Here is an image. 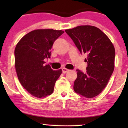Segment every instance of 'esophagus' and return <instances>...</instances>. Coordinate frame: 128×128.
<instances>
[{
    "label": "esophagus",
    "mask_w": 128,
    "mask_h": 128,
    "mask_svg": "<svg viewBox=\"0 0 128 128\" xmlns=\"http://www.w3.org/2000/svg\"><path fill=\"white\" fill-rule=\"evenodd\" d=\"M69 70V69H66V68H63L62 69V73H66V72H68Z\"/></svg>",
    "instance_id": "esophagus-1"
}]
</instances>
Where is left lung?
Masks as SVG:
<instances>
[{"label":"left lung","mask_w":128,"mask_h":128,"mask_svg":"<svg viewBox=\"0 0 128 128\" xmlns=\"http://www.w3.org/2000/svg\"><path fill=\"white\" fill-rule=\"evenodd\" d=\"M65 31L81 54L87 55L86 72L76 70L74 92L86 98H94L104 89L114 72V45L101 30L94 26L81 25Z\"/></svg>","instance_id":"8db88e82"}]
</instances>
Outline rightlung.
I'll list each match as a JSON object with an SVG mask.
<instances>
[{
    "label": "right lung",
    "mask_w": 128,
    "mask_h": 128,
    "mask_svg": "<svg viewBox=\"0 0 128 128\" xmlns=\"http://www.w3.org/2000/svg\"><path fill=\"white\" fill-rule=\"evenodd\" d=\"M62 30H34L26 34L14 50L15 68L17 77L27 92L42 98L54 92L55 82L62 73L61 69L54 70L44 59L51 56L53 43Z\"/></svg>",
    "instance_id": "1"
}]
</instances>
